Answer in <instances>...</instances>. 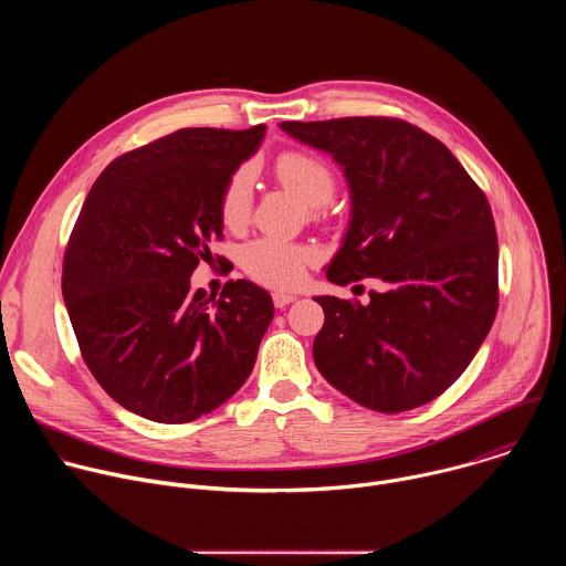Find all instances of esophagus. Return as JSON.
I'll list each match as a JSON object with an SVG mask.
<instances>
[{
  "instance_id": "34e87169",
  "label": "esophagus",
  "mask_w": 566,
  "mask_h": 566,
  "mask_svg": "<svg viewBox=\"0 0 566 566\" xmlns=\"http://www.w3.org/2000/svg\"><path fill=\"white\" fill-rule=\"evenodd\" d=\"M295 300H297V295L286 293V291H275V293H273V304H275L277 308H284V306H289V304L295 302Z\"/></svg>"
}]
</instances>
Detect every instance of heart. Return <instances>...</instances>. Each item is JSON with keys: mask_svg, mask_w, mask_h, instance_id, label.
I'll use <instances>...</instances> for the list:
<instances>
[{"mask_svg": "<svg viewBox=\"0 0 566 566\" xmlns=\"http://www.w3.org/2000/svg\"><path fill=\"white\" fill-rule=\"evenodd\" d=\"M277 181L289 188L308 208H319L332 201L336 177L325 160L306 151H286L275 164ZM253 208L251 170H237L221 192V219L228 228H239L249 221ZM315 258L313 249L286 244L277 239H255L241 251L244 271L269 286H295L304 277L306 264Z\"/></svg>", "mask_w": 566, "mask_h": 566, "instance_id": "b5f03b06", "label": "heart"}]
</instances>
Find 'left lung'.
I'll list each match as a JSON object with an SVG mask.
<instances>
[{
  "label": "left lung",
  "mask_w": 566,
  "mask_h": 566,
  "mask_svg": "<svg viewBox=\"0 0 566 566\" xmlns=\"http://www.w3.org/2000/svg\"><path fill=\"white\" fill-rule=\"evenodd\" d=\"M280 127L332 154L352 197L327 280L378 277L369 302L313 297L325 325L317 371L358 406L396 415L443 394L470 365L497 313V232L489 199L454 154L396 118L354 116Z\"/></svg>",
  "instance_id": "1"
}]
</instances>
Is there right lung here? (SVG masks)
Listing matches in <instances>:
<instances>
[{"instance_id": "obj_1", "label": "right lung", "mask_w": 566, "mask_h": 566, "mask_svg": "<svg viewBox=\"0 0 566 566\" xmlns=\"http://www.w3.org/2000/svg\"><path fill=\"white\" fill-rule=\"evenodd\" d=\"M251 129L188 127L118 156L69 237L62 295L83 358L120 406L188 423L226 402L253 371L273 319L249 280L219 297L190 291L208 244L223 237L221 192L262 145Z\"/></svg>"}]
</instances>
